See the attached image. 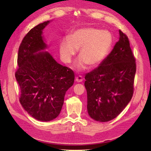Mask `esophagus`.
I'll return each instance as SVG.
<instances>
[{
  "instance_id": "esophagus-1",
  "label": "esophagus",
  "mask_w": 151,
  "mask_h": 151,
  "mask_svg": "<svg viewBox=\"0 0 151 151\" xmlns=\"http://www.w3.org/2000/svg\"><path fill=\"white\" fill-rule=\"evenodd\" d=\"M83 81V76H81V75L76 76V81L78 82V83H81V82Z\"/></svg>"
}]
</instances>
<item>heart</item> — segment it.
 I'll return each mask as SVG.
<instances>
[{
	"mask_svg": "<svg viewBox=\"0 0 151 151\" xmlns=\"http://www.w3.org/2000/svg\"><path fill=\"white\" fill-rule=\"evenodd\" d=\"M112 44V36L108 30L86 27L70 32L59 45L60 57L64 63H69L78 50L80 57L76 68L90 67L99 65L109 54Z\"/></svg>",
	"mask_w": 151,
	"mask_h": 151,
	"instance_id": "heart-1",
	"label": "heart"
}]
</instances>
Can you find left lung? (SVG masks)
<instances>
[{
	"instance_id": "8db88e82",
	"label": "left lung",
	"mask_w": 151,
	"mask_h": 151,
	"mask_svg": "<svg viewBox=\"0 0 151 151\" xmlns=\"http://www.w3.org/2000/svg\"><path fill=\"white\" fill-rule=\"evenodd\" d=\"M119 34L111 53L85 77L88 114L99 122L116 118L133 95L136 59L129 38L121 30Z\"/></svg>"
}]
</instances>
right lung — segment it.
<instances>
[{
  "label": "right lung",
  "instance_id": "1",
  "mask_svg": "<svg viewBox=\"0 0 151 151\" xmlns=\"http://www.w3.org/2000/svg\"><path fill=\"white\" fill-rule=\"evenodd\" d=\"M49 21L32 28L19 46L15 77L20 89L19 101L33 118L50 121L60 114L66 91L72 86L75 74L58 64L45 49L42 30Z\"/></svg>",
  "mask_w": 151,
  "mask_h": 151
}]
</instances>
